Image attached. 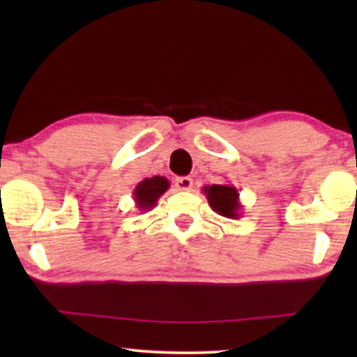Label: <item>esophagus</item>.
Listing matches in <instances>:
<instances>
[{
  "instance_id": "esophagus-1",
  "label": "esophagus",
  "mask_w": 357,
  "mask_h": 357,
  "mask_svg": "<svg viewBox=\"0 0 357 357\" xmlns=\"http://www.w3.org/2000/svg\"><path fill=\"white\" fill-rule=\"evenodd\" d=\"M175 187L178 190H190L193 187V180L190 177H177L175 178Z\"/></svg>"
}]
</instances>
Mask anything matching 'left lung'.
Masks as SVG:
<instances>
[{
	"mask_svg": "<svg viewBox=\"0 0 357 357\" xmlns=\"http://www.w3.org/2000/svg\"><path fill=\"white\" fill-rule=\"evenodd\" d=\"M203 193L213 211L229 219H238L242 216V204L234 185H209V187H203Z\"/></svg>",
	"mask_w": 357,
	"mask_h": 357,
	"instance_id": "8db88e82",
	"label": "left lung"
}]
</instances>
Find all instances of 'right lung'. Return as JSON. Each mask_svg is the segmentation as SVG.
Wrapping results in <instances>:
<instances>
[{
	"instance_id": "right-lung-1",
	"label": "right lung",
	"mask_w": 357,
	"mask_h": 357,
	"mask_svg": "<svg viewBox=\"0 0 357 357\" xmlns=\"http://www.w3.org/2000/svg\"><path fill=\"white\" fill-rule=\"evenodd\" d=\"M169 180L165 177L154 175L151 178H144L133 190V199L139 211H151L158 203V199L169 190Z\"/></svg>"
}]
</instances>
